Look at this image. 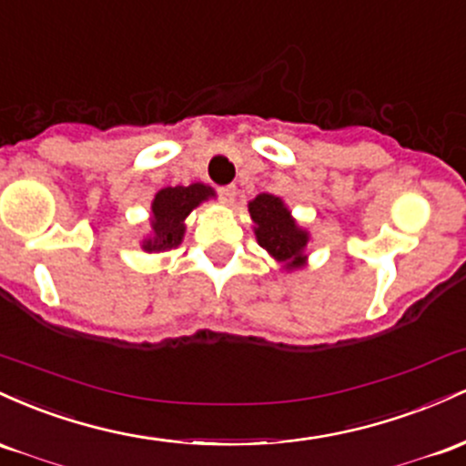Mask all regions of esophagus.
Segmentation results:
<instances>
[{"label":"esophagus","mask_w":466,"mask_h":466,"mask_svg":"<svg viewBox=\"0 0 466 466\" xmlns=\"http://www.w3.org/2000/svg\"><path fill=\"white\" fill-rule=\"evenodd\" d=\"M218 193H219V198H222V200L227 202V205H231V202L235 200V196H238V187H235V185H224V187H219Z\"/></svg>","instance_id":"1"}]
</instances>
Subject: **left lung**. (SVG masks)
I'll return each instance as SVG.
<instances>
[{
	"label": "left lung",
	"instance_id": "1",
	"mask_svg": "<svg viewBox=\"0 0 466 466\" xmlns=\"http://www.w3.org/2000/svg\"><path fill=\"white\" fill-rule=\"evenodd\" d=\"M248 211L258 224L255 235L259 247L268 250L275 259L290 261L289 268H297L303 261L301 253L308 242V233L297 227L284 202L268 193H259L253 202H248Z\"/></svg>",
	"mask_w": 466,
	"mask_h": 466
}]
</instances>
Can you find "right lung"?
Listing matches in <instances>:
<instances>
[{"label": "right lung", "mask_w": 466, "mask_h": 466, "mask_svg": "<svg viewBox=\"0 0 466 466\" xmlns=\"http://www.w3.org/2000/svg\"><path fill=\"white\" fill-rule=\"evenodd\" d=\"M213 196V191L205 185H189V187H167V189L158 191L151 205V231L154 235L143 244L145 250H167L174 248L182 242L185 235V219L189 213Z\"/></svg>", "instance_id": "obj_1"}]
</instances>
